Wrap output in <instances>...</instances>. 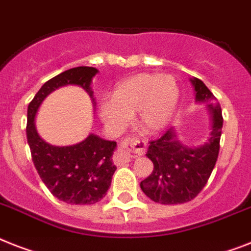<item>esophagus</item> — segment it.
I'll use <instances>...</instances> for the list:
<instances>
[{"mask_svg": "<svg viewBox=\"0 0 251 251\" xmlns=\"http://www.w3.org/2000/svg\"><path fill=\"white\" fill-rule=\"evenodd\" d=\"M146 142L139 138H126L115 153V164L122 165L146 152Z\"/></svg>", "mask_w": 251, "mask_h": 251, "instance_id": "34e87169", "label": "esophagus"}]
</instances>
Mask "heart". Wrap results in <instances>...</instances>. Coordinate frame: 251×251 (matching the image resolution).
Here are the masks:
<instances>
[{
  "label": "heart",
  "instance_id": "heart-1",
  "mask_svg": "<svg viewBox=\"0 0 251 251\" xmlns=\"http://www.w3.org/2000/svg\"><path fill=\"white\" fill-rule=\"evenodd\" d=\"M179 89L173 76L140 73L116 87L111 100H103L99 115L112 130H121L135 115V124L146 134L162 130L178 104Z\"/></svg>",
  "mask_w": 251,
  "mask_h": 251
}]
</instances>
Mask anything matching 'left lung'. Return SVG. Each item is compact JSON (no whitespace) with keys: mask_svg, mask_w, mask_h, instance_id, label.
Instances as JSON below:
<instances>
[{"mask_svg":"<svg viewBox=\"0 0 251 251\" xmlns=\"http://www.w3.org/2000/svg\"><path fill=\"white\" fill-rule=\"evenodd\" d=\"M196 101L206 103L211 111V132L200 147L184 146L173 129L151 140L147 156L153 162L152 174L140 182V188L152 201L164 205L184 203L199 195L210 178L219 154L223 116L218 99L199 78L191 79Z\"/></svg>","mask_w":251,"mask_h":251,"instance_id":"1","label":"left lung"}]
</instances>
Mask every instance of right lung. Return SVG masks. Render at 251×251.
I'll return each mask as SVG.
<instances>
[{
  "instance_id": "1",
  "label": "right lung",
  "mask_w": 251,
  "mask_h": 251,
  "mask_svg": "<svg viewBox=\"0 0 251 251\" xmlns=\"http://www.w3.org/2000/svg\"><path fill=\"white\" fill-rule=\"evenodd\" d=\"M97 73L93 67H76L52 77L34 95L26 113V139L34 168L52 196L72 205L97 203L107 195L116 172L112 156L117 144L90 134L73 146H51L37 134L34 117L45 98L66 85H78L93 98L90 85Z\"/></svg>"
}]
</instances>
